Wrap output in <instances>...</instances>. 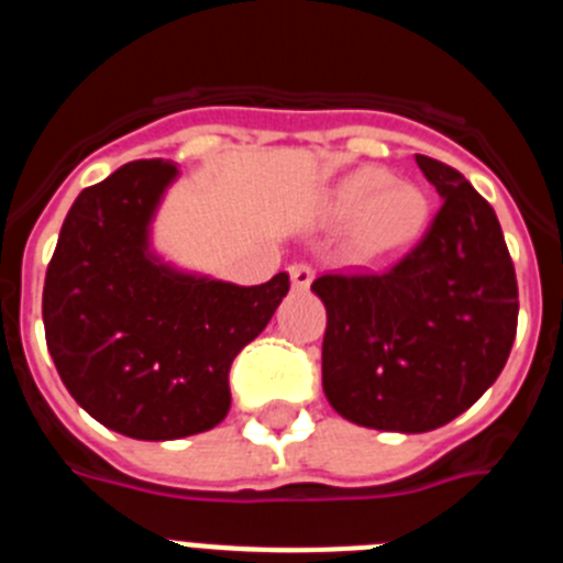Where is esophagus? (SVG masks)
Returning a JSON list of instances; mask_svg holds the SVG:
<instances>
[{
	"label": "esophagus",
	"mask_w": 563,
	"mask_h": 563,
	"mask_svg": "<svg viewBox=\"0 0 563 563\" xmlns=\"http://www.w3.org/2000/svg\"><path fill=\"white\" fill-rule=\"evenodd\" d=\"M312 278H316V273H312L310 265H290V282L296 290H307V287L312 285Z\"/></svg>",
	"instance_id": "34e87169"
}]
</instances>
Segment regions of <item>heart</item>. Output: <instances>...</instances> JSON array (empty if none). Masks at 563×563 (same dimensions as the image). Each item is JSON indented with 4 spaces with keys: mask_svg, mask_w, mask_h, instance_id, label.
Listing matches in <instances>:
<instances>
[{
    "mask_svg": "<svg viewBox=\"0 0 563 563\" xmlns=\"http://www.w3.org/2000/svg\"><path fill=\"white\" fill-rule=\"evenodd\" d=\"M330 211L338 222H355L350 253L357 262H386L422 233L429 197L420 186L395 180L383 168H361L338 183Z\"/></svg>",
    "mask_w": 563,
    "mask_h": 563,
    "instance_id": "obj_1",
    "label": "heart"
}]
</instances>
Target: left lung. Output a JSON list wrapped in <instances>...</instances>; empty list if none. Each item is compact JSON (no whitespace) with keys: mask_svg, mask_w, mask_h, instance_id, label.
Masks as SVG:
<instances>
[{"mask_svg":"<svg viewBox=\"0 0 563 563\" xmlns=\"http://www.w3.org/2000/svg\"><path fill=\"white\" fill-rule=\"evenodd\" d=\"M440 194L426 236L377 276H321V377L343 420L434 431L485 395L516 338L519 287L501 225L456 168L415 157Z\"/></svg>","mask_w":563,"mask_h":563,"instance_id":"8db88e82","label":"left lung"}]
</instances>
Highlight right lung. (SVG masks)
<instances>
[{
	"label": "right lung",
	"instance_id": "right-lung-1",
	"mask_svg": "<svg viewBox=\"0 0 563 563\" xmlns=\"http://www.w3.org/2000/svg\"><path fill=\"white\" fill-rule=\"evenodd\" d=\"M180 168L134 161L84 188L44 278V335L64 386L132 440H180L225 420L228 372L265 330L290 276L239 287L183 271L152 245Z\"/></svg>",
	"mask_w": 563,
	"mask_h": 563
}]
</instances>
